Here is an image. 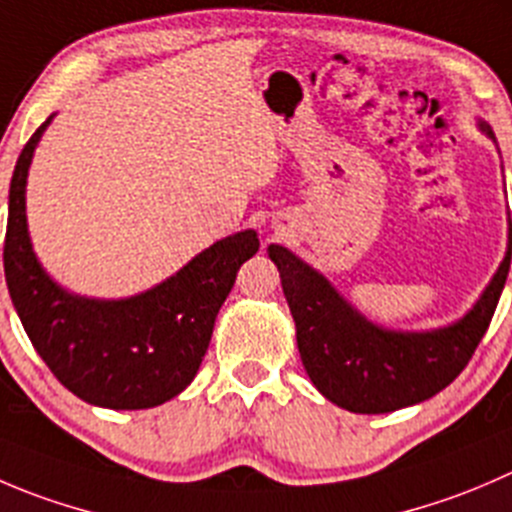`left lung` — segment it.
<instances>
[{"mask_svg": "<svg viewBox=\"0 0 512 512\" xmlns=\"http://www.w3.org/2000/svg\"><path fill=\"white\" fill-rule=\"evenodd\" d=\"M478 130L495 142L488 122L480 119ZM267 255L280 270L297 350L312 385L337 408L380 415L433 398L468 365L508 280L512 222L508 220V250L483 295L460 320L433 330L377 325L295 252L270 245Z\"/></svg>", "mask_w": 512, "mask_h": 512, "instance_id": "left-lung-1", "label": "left lung"}]
</instances>
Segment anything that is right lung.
<instances>
[{
    "instance_id": "obj_1",
    "label": "right lung",
    "mask_w": 512,
    "mask_h": 512,
    "mask_svg": "<svg viewBox=\"0 0 512 512\" xmlns=\"http://www.w3.org/2000/svg\"><path fill=\"white\" fill-rule=\"evenodd\" d=\"M52 119L24 145L9 185V297L34 350L69 393L97 408H155L195 380L217 312L260 240L255 230L222 237L140 295L104 300L64 290L34 255L27 227L29 165Z\"/></svg>"
}]
</instances>
